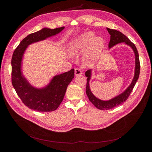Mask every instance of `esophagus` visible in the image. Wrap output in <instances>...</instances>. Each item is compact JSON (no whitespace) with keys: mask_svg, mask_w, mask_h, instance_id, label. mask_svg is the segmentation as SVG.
Listing matches in <instances>:
<instances>
[{"mask_svg":"<svg viewBox=\"0 0 152 152\" xmlns=\"http://www.w3.org/2000/svg\"><path fill=\"white\" fill-rule=\"evenodd\" d=\"M82 74V71L80 68H77L75 69V75L76 76H78V75H80Z\"/></svg>","mask_w":152,"mask_h":152,"instance_id":"obj_1","label":"esophagus"}]
</instances>
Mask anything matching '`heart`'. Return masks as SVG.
I'll return each instance as SVG.
<instances>
[{
    "label": "heart",
    "instance_id": "b5f03b06",
    "mask_svg": "<svg viewBox=\"0 0 152 152\" xmlns=\"http://www.w3.org/2000/svg\"><path fill=\"white\" fill-rule=\"evenodd\" d=\"M104 47V40L100 37H96L92 31H87L81 34L73 42L69 50L71 54L79 55L84 53L85 65H89L96 60L102 51Z\"/></svg>",
    "mask_w": 152,
    "mask_h": 152
}]
</instances>
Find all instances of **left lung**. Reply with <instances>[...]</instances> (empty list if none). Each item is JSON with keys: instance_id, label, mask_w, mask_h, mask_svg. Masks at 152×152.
I'll return each instance as SVG.
<instances>
[{"instance_id": "obj_1", "label": "left lung", "mask_w": 152, "mask_h": 152, "mask_svg": "<svg viewBox=\"0 0 152 152\" xmlns=\"http://www.w3.org/2000/svg\"><path fill=\"white\" fill-rule=\"evenodd\" d=\"M108 33L110 35V40L108 44V48H111L116 44L119 43L124 42L126 44L129 45L132 49L133 51L135 54V70H134V76L133 78L132 81L130 86L123 92L122 93L117 96L111 99L108 101H103L97 98L94 96V95L92 93V92L89 87V80L91 77V70H88L85 73L87 78V84H86V94L88 97L90 102L93 103L95 107L99 110H110L113 108L114 107H117L118 105L123 103L126 102L127 98L129 96L131 93L132 92L133 88L136 83V82L138 79L140 72V63L139 59V54L135 46V45L133 44L131 41L127 37L124 35L121 31H117L116 30L110 29L107 28Z\"/></svg>"}]
</instances>
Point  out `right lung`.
I'll return each mask as SVG.
<instances>
[{
    "instance_id": "obj_1",
    "label": "right lung",
    "mask_w": 152,
    "mask_h": 152,
    "mask_svg": "<svg viewBox=\"0 0 152 152\" xmlns=\"http://www.w3.org/2000/svg\"><path fill=\"white\" fill-rule=\"evenodd\" d=\"M65 27L44 28L26 36L13 53L11 59L12 84L17 94L27 107L40 112L56 110L65 96L67 86L74 78V69L54 76L50 83L41 89L30 84L21 71V61L26 49L31 44L56 35Z\"/></svg>"
}]
</instances>
